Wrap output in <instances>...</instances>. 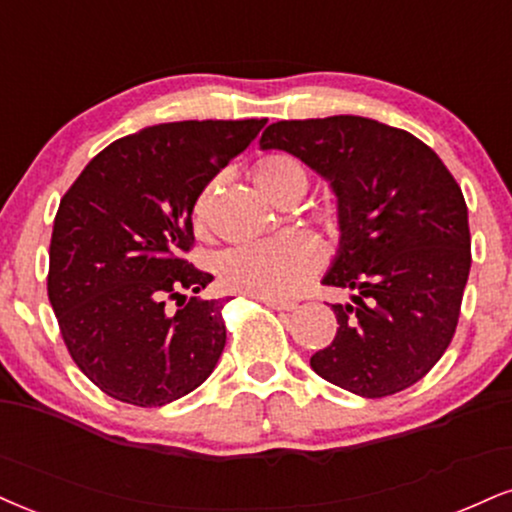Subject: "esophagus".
<instances>
[{
	"instance_id": "esophagus-1",
	"label": "esophagus",
	"mask_w": 512,
	"mask_h": 512,
	"mask_svg": "<svg viewBox=\"0 0 512 512\" xmlns=\"http://www.w3.org/2000/svg\"><path fill=\"white\" fill-rule=\"evenodd\" d=\"M260 300L267 307H272V310H283V312L298 310V303H293V300H276V298H260Z\"/></svg>"
}]
</instances>
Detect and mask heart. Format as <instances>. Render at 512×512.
<instances>
[{
	"label": "heart",
	"instance_id": "obj_1",
	"mask_svg": "<svg viewBox=\"0 0 512 512\" xmlns=\"http://www.w3.org/2000/svg\"><path fill=\"white\" fill-rule=\"evenodd\" d=\"M257 188L276 200L291 188L305 190L307 169L293 155H269L252 171ZM214 195V183L197 195L193 207L195 224L205 226L209 202ZM319 264V248L303 233H283V236L243 243L221 252L217 260V276L224 291L255 295V298H291L312 279Z\"/></svg>",
	"mask_w": 512,
	"mask_h": 512
}]
</instances>
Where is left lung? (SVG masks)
<instances>
[{"instance_id": "obj_1", "label": "left lung", "mask_w": 512, "mask_h": 512, "mask_svg": "<svg viewBox=\"0 0 512 512\" xmlns=\"http://www.w3.org/2000/svg\"><path fill=\"white\" fill-rule=\"evenodd\" d=\"M262 150H283L329 181L338 200L336 260L326 286L338 329L310 357L319 377L362 398L420 381L455 334L470 276L467 205L420 138L365 116L276 121Z\"/></svg>"}]
</instances>
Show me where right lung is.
<instances>
[{
  "label": "right lung",
  "mask_w": 512,
  "mask_h": 512,
  "mask_svg": "<svg viewBox=\"0 0 512 512\" xmlns=\"http://www.w3.org/2000/svg\"><path fill=\"white\" fill-rule=\"evenodd\" d=\"M264 119L176 121L104 147L61 197L47 293L80 372L121 403L159 408L195 391L226 346L224 300L188 298L212 274L186 257L193 207ZM166 299L182 307L171 316Z\"/></svg>",
  "instance_id": "right-lung-1"
}]
</instances>
